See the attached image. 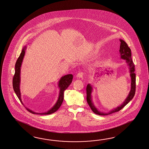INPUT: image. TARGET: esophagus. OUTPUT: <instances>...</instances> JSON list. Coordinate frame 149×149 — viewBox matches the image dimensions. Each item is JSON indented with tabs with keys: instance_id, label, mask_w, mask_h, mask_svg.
<instances>
[{
	"instance_id": "obj_1",
	"label": "esophagus",
	"mask_w": 149,
	"mask_h": 149,
	"mask_svg": "<svg viewBox=\"0 0 149 149\" xmlns=\"http://www.w3.org/2000/svg\"><path fill=\"white\" fill-rule=\"evenodd\" d=\"M83 75H84V74H83V72H79L77 74V77L78 78H83Z\"/></svg>"
}]
</instances>
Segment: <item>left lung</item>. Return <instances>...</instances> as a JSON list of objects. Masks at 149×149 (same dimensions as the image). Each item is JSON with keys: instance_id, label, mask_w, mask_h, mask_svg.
<instances>
[{"instance_id": "8db88e82", "label": "left lung", "mask_w": 149, "mask_h": 149, "mask_svg": "<svg viewBox=\"0 0 149 149\" xmlns=\"http://www.w3.org/2000/svg\"><path fill=\"white\" fill-rule=\"evenodd\" d=\"M120 42V50L119 52L120 54V58L124 60H126V63L129 66L130 70V77L131 78V90L129 94L127 97L125 101L122 103V105L115 108L114 109L110 110L108 113H104L100 112L94 105L93 103L92 100L91 93L92 91V88L91 85L90 84H88L86 87V100L88 105L90 107L92 111L97 115L100 116H106V115H110L111 113H115L120 110L124 107L127 104L130 102V101L134 98V95H135L136 92V74L134 73V65L132 60L131 58V52L130 47L128 46L127 44L125 41L122 39H119Z\"/></svg>"}]
</instances>
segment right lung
I'll use <instances>...</instances> for the list:
<instances>
[{
  "instance_id": "right-lung-1",
  "label": "right lung",
  "mask_w": 149,
  "mask_h": 149,
  "mask_svg": "<svg viewBox=\"0 0 149 149\" xmlns=\"http://www.w3.org/2000/svg\"><path fill=\"white\" fill-rule=\"evenodd\" d=\"M26 49V46H25L23 47V50L22 51V52L20 54L18 59L15 63V75L13 78V88L15 92V94L17 95L18 98H19L20 102L23 104L22 100L21 99V93L20 91V68L22 63L23 62V58L24 57V55L25 54V50ZM73 76L71 74H69L67 75H65L64 76H63L58 83V87L60 88L59 97L56 103L54 104V107H52L50 110L44 112V113H37L34 111H32L31 110L26 107L27 110L33 114H38V115H50L51 113H53L56 111L58 110V109L61 106V104L64 100V93L65 90L69 87V85L72 83V81ZM24 105V104H23Z\"/></svg>"
}]
</instances>
